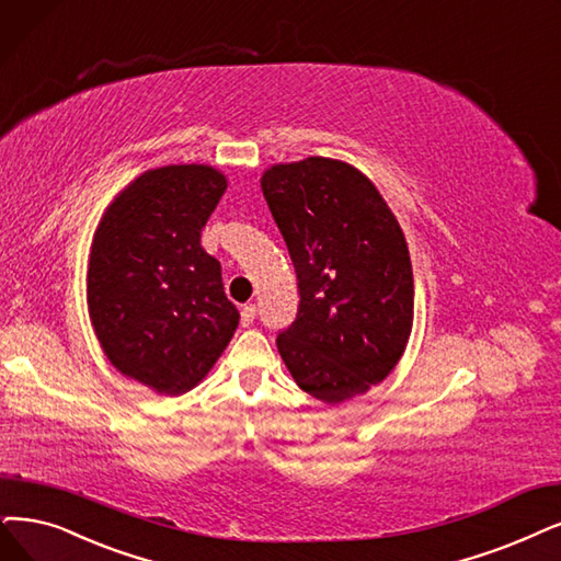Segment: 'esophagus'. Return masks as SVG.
Listing matches in <instances>:
<instances>
[{
	"mask_svg": "<svg viewBox=\"0 0 561 561\" xmlns=\"http://www.w3.org/2000/svg\"><path fill=\"white\" fill-rule=\"evenodd\" d=\"M255 316H257V308H255L253 304L243 306V308H241V324H243V327L253 324V322H255Z\"/></svg>",
	"mask_w": 561,
	"mask_h": 561,
	"instance_id": "1",
	"label": "esophagus"
}]
</instances>
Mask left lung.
Masks as SVG:
<instances>
[{
  "mask_svg": "<svg viewBox=\"0 0 561 561\" xmlns=\"http://www.w3.org/2000/svg\"><path fill=\"white\" fill-rule=\"evenodd\" d=\"M260 184L299 280L297 320L276 339L287 370L329 405L366 393L396 368L412 333L405 234L350 163L310 156L272 165Z\"/></svg>",
  "mask_w": 561,
  "mask_h": 561,
  "instance_id": "8db88e82",
  "label": "left lung"
}]
</instances>
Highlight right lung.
Returning <instances> with one entry per match:
<instances>
[{
	"label": "right lung",
	"mask_w": 561,
	"mask_h": 561,
	"mask_svg": "<svg viewBox=\"0 0 561 561\" xmlns=\"http://www.w3.org/2000/svg\"><path fill=\"white\" fill-rule=\"evenodd\" d=\"M226 188L211 165L147 170L112 199L94 232L89 320L107 362L159 393L203 382L239 324L220 262L199 243Z\"/></svg>",
	"instance_id": "right-lung-1"
}]
</instances>
